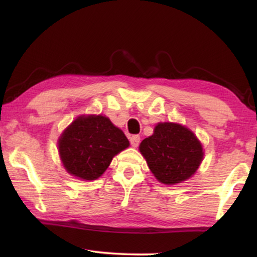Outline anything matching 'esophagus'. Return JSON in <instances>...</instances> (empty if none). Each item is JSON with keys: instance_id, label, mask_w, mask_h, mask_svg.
<instances>
[{"instance_id": "1", "label": "esophagus", "mask_w": 257, "mask_h": 257, "mask_svg": "<svg viewBox=\"0 0 257 257\" xmlns=\"http://www.w3.org/2000/svg\"><path fill=\"white\" fill-rule=\"evenodd\" d=\"M141 143V137L138 135H134V136L130 137V144H132L133 147H137Z\"/></svg>"}]
</instances>
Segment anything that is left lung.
Listing matches in <instances>:
<instances>
[{
    "mask_svg": "<svg viewBox=\"0 0 257 257\" xmlns=\"http://www.w3.org/2000/svg\"><path fill=\"white\" fill-rule=\"evenodd\" d=\"M150 170L164 185L185 181L197 171L203 161L201 142L179 123L160 122L154 134L139 145Z\"/></svg>",
    "mask_w": 257,
    "mask_h": 257,
    "instance_id": "8db88e82",
    "label": "left lung"
}]
</instances>
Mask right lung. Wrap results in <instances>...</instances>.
Masks as SVG:
<instances>
[{"label":"right lung","mask_w":257,"mask_h":257,"mask_svg":"<svg viewBox=\"0 0 257 257\" xmlns=\"http://www.w3.org/2000/svg\"><path fill=\"white\" fill-rule=\"evenodd\" d=\"M63 167L79 179L101 177L112 159L129 146L123 132L103 115H80L59 138Z\"/></svg>","instance_id":"right-lung-1"}]
</instances>
